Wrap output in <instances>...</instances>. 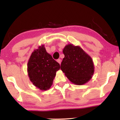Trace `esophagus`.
<instances>
[{
	"label": "esophagus",
	"instance_id": "34e87169",
	"mask_svg": "<svg viewBox=\"0 0 120 120\" xmlns=\"http://www.w3.org/2000/svg\"><path fill=\"white\" fill-rule=\"evenodd\" d=\"M57 61L59 64H60V63H61V60H60V59H58V60H57Z\"/></svg>",
	"mask_w": 120,
	"mask_h": 120
}]
</instances>
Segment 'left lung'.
<instances>
[{
	"label": "left lung",
	"instance_id": "left-lung-1",
	"mask_svg": "<svg viewBox=\"0 0 120 120\" xmlns=\"http://www.w3.org/2000/svg\"><path fill=\"white\" fill-rule=\"evenodd\" d=\"M64 58L60 69L72 83L82 85L90 81L94 72V64L91 57L79 46L70 44L63 50Z\"/></svg>",
	"mask_w": 120,
	"mask_h": 120
}]
</instances>
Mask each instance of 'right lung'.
<instances>
[{
  "label": "right lung",
  "mask_w": 120,
  "mask_h": 120,
  "mask_svg": "<svg viewBox=\"0 0 120 120\" xmlns=\"http://www.w3.org/2000/svg\"><path fill=\"white\" fill-rule=\"evenodd\" d=\"M60 69V64L47 53L44 45L39 46L32 52L27 64L29 80L41 91H46L51 87Z\"/></svg>",
  "instance_id": "add662e5"
}]
</instances>
